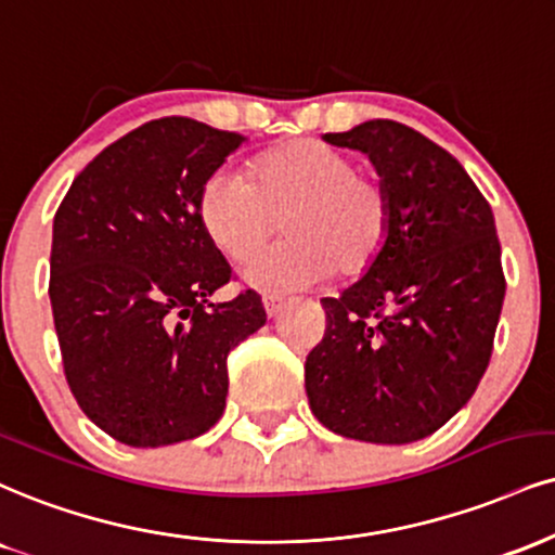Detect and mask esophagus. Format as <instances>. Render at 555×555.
Listing matches in <instances>:
<instances>
[{"instance_id":"obj_1","label":"esophagus","mask_w":555,"mask_h":555,"mask_svg":"<svg viewBox=\"0 0 555 555\" xmlns=\"http://www.w3.org/2000/svg\"><path fill=\"white\" fill-rule=\"evenodd\" d=\"M286 299L279 297V295H263V307H266V315L269 318H276L279 312L284 310Z\"/></svg>"}]
</instances>
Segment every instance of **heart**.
<instances>
[{"mask_svg":"<svg viewBox=\"0 0 555 555\" xmlns=\"http://www.w3.org/2000/svg\"><path fill=\"white\" fill-rule=\"evenodd\" d=\"M284 217L286 240L243 269L256 289H302L333 271L359 276L383 256L392 227L390 193L349 152L292 139L253 157L248 178L217 170L198 193V219L227 258L243 263Z\"/></svg>","mask_w":555,"mask_h":555,"instance_id":"1","label":"heart"}]
</instances>
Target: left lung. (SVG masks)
I'll list each match as a JSON object with an SVG mask.
<instances>
[{
  "mask_svg": "<svg viewBox=\"0 0 555 555\" xmlns=\"http://www.w3.org/2000/svg\"><path fill=\"white\" fill-rule=\"evenodd\" d=\"M325 142L364 152L390 193L392 227L341 297L320 299L323 341L305 387L325 429L375 444L429 437L468 403L504 305L493 211L450 152L375 118Z\"/></svg>",
  "mask_w": 555,
  "mask_h": 555,
  "instance_id": "obj_1",
  "label": "left lung"
}]
</instances>
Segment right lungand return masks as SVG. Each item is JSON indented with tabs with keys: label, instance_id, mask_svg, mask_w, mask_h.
<instances>
[{
	"label": "right lung",
	"instance_id": "right-lung-1",
	"mask_svg": "<svg viewBox=\"0 0 555 555\" xmlns=\"http://www.w3.org/2000/svg\"><path fill=\"white\" fill-rule=\"evenodd\" d=\"M245 137L168 116L105 146L53 217L51 310L72 396L129 447L209 431L224 413L227 353L266 323L256 292L209 302L230 263L198 193Z\"/></svg>",
	"mask_w": 555,
	"mask_h": 555
}]
</instances>
